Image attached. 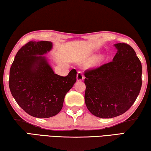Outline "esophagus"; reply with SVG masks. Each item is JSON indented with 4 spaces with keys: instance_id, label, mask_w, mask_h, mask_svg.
I'll list each match as a JSON object with an SVG mask.
<instances>
[{
    "instance_id": "34e87169",
    "label": "esophagus",
    "mask_w": 151,
    "mask_h": 151,
    "mask_svg": "<svg viewBox=\"0 0 151 151\" xmlns=\"http://www.w3.org/2000/svg\"><path fill=\"white\" fill-rule=\"evenodd\" d=\"M84 79V75L83 74V72L81 71H78L77 73V75H76V80L77 81H83Z\"/></svg>"
}]
</instances>
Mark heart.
Segmentation results:
<instances>
[{"label": "heart", "mask_w": 151, "mask_h": 151, "mask_svg": "<svg viewBox=\"0 0 151 151\" xmlns=\"http://www.w3.org/2000/svg\"><path fill=\"white\" fill-rule=\"evenodd\" d=\"M104 60V56H103V55L98 56V57L94 58V59L93 60V63H92V65H93V66H97L98 65H99V64L103 62Z\"/></svg>", "instance_id": "b5f03b06"}]
</instances>
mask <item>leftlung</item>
<instances>
[{
	"mask_svg": "<svg viewBox=\"0 0 151 151\" xmlns=\"http://www.w3.org/2000/svg\"><path fill=\"white\" fill-rule=\"evenodd\" d=\"M112 61L86 70L85 101L95 116L111 119L121 115L136 101L142 86V65L136 52L125 43L114 45Z\"/></svg>",
	"mask_w": 151,
	"mask_h": 151,
	"instance_id": "1",
	"label": "left lung"
}]
</instances>
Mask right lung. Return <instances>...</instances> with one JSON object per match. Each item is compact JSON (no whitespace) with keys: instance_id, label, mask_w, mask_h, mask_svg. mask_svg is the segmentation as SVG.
<instances>
[{"instance_id":"add662e5","label":"right lung","mask_w":151,"mask_h":151,"mask_svg":"<svg viewBox=\"0 0 151 151\" xmlns=\"http://www.w3.org/2000/svg\"><path fill=\"white\" fill-rule=\"evenodd\" d=\"M50 41H30L18 51L10 69L9 88L18 104L30 115L49 118L59 112L66 94L75 85L76 71L55 74L47 57Z\"/></svg>"}]
</instances>
